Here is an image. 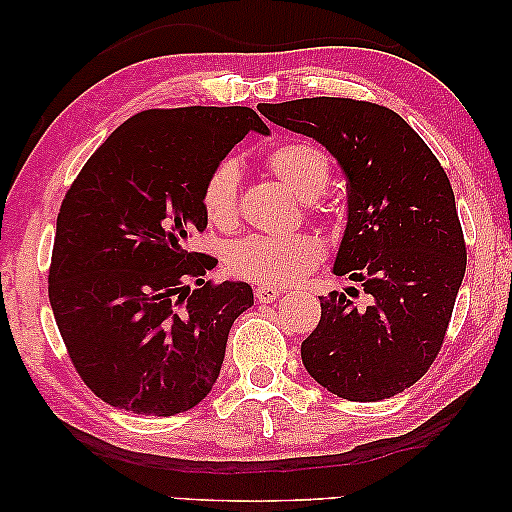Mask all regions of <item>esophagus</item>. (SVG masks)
I'll return each mask as SVG.
<instances>
[{"mask_svg":"<svg viewBox=\"0 0 512 512\" xmlns=\"http://www.w3.org/2000/svg\"><path fill=\"white\" fill-rule=\"evenodd\" d=\"M279 296V289H275V286L270 284H261L256 286V300L258 303H272Z\"/></svg>","mask_w":512,"mask_h":512,"instance_id":"1","label":"esophagus"}]
</instances>
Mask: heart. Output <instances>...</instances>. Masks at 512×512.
I'll list each match as a JSON object with an SVG mask.
<instances>
[{"instance_id":"1","label":"heart","mask_w":512,"mask_h":512,"mask_svg":"<svg viewBox=\"0 0 512 512\" xmlns=\"http://www.w3.org/2000/svg\"><path fill=\"white\" fill-rule=\"evenodd\" d=\"M265 165L298 195L307 207L331 181V160L321 149L305 142H291L272 149ZM240 165L235 158H221L209 167L200 188L202 212L216 228H233L240 216ZM324 256V244L312 233L249 235L228 251V265L235 275L261 284H291L305 277Z\"/></svg>"}]
</instances>
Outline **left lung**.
Returning <instances> with one entry per match:
<instances>
[{
	"instance_id": "left-lung-1",
	"label": "left lung",
	"mask_w": 512,
	"mask_h": 512,
	"mask_svg": "<svg viewBox=\"0 0 512 512\" xmlns=\"http://www.w3.org/2000/svg\"><path fill=\"white\" fill-rule=\"evenodd\" d=\"M268 121L324 144L347 177V228L333 272L368 305L333 291L300 345L314 380L347 401L412 387L443 347L466 272L450 179L396 111L349 97L258 104Z\"/></svg>"
}]
</instances>
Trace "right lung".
Returning a JSON list of instances; mask_svg holds the SVG:
<instances>
[{"mask_svg":"<svg viewBox=\"0 0 512 512\" xmlns=\"http://www.w3.org/2000/svg\"><path fill=\"white\" fill-rule=\"evenodd\" d=\"M251 130L268 135L249 107L139 111L69 186L48 300L76 373L104 403L172 417L212 391L254 291L207 282L214 258L188 240L207 228L209 167Z\"/></svg>","mask_w":512,"mask_h":512,"instance_id":"add662e5","label":"right lung"}]
</instances>
